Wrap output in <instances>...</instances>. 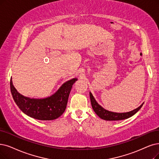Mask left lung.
Masks as SVG:
<instances>
[{"instance_id": "obj_1", "label": "left lung", "mask_w": 159, "mask_h": 159, "mask_svg": "<svg viewBox=\"0 0 159 159\" xmlns=\"http://www.w3.org/2000/svg\"><path fill=\"white\" fill-rule=\"evenodd\" d=\"M90 94V98H91V102L92 105V107L94 112L97 113V115L100 117L101 119L106 120H123L125 119H128L132 116H134V114L138 112L142 106H143V103L136 109L132 110L129 112L126 113H115V112H111L107 110H106L104 109L102 107H101L97 102V101L95 100L94 98L93 94L91 93H89Z\"/></svg>"}]
</instances>
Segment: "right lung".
Segmentation results:
<instances>
[{
  "mask_svg": "<svg viewBox=\"0 0 159 159\" xmlns=\"http://www.w3.org/2000/svg\"><path fill=\"white\" fill-rule=\"evenodd\" d=\"M74 78L63 84L52 96L43 99L25 97L19 93L10 80V89L15 102L27 116L39 120H53L60 117L66 110L67 102L73 84Z\"/></svg>",
  "mask_w": 159,
  "mask_h": 159,
  "instance_id": "obj_1",
  "label": "right lung"
}]
</instances>
